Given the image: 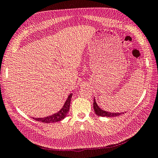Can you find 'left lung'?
Segmentation results:
<instances>
[{"label":"left lung","instance_id":"1","mask_svg":"<svg viewBox=\"0 0 158 158\" xmlns=\"http://www.w3.org/2000/svg\"><path fill=\"white\" fill-rule=\"evenodd\" d=\"M94 109L96 114L99 116H102V117H115V116H118L124 114V113H110L108 111H103L98 106L95 98L94 100Z\"/></svg>","mask_w":158,"mask_h":158}]
</instances>
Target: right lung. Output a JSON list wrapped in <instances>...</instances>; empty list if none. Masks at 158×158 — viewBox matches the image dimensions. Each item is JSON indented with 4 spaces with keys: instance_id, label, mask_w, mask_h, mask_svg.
<instances>
[{
    "instance_id": "add662e5",
    "label": "right lung",
    "mask_w": 158,
    "mask_h": 158,
    "mask_svg": "<svg viewBox=\"0 0 158 158\" xmlns=\"http://www.w3.org/2000/svg\"><path fill=\"white\" fill-rule=\"evenodd\" d=\"M71 97H72V94H71L69 96H68L63 107H62V108L58 113H56V114L47 116V117L40 118H34V119L35 120L41 122V123H55V122H58V121L62 120V119H64L65 117H66L68 112H69Z\"/></svg>"
}]
</instances>
